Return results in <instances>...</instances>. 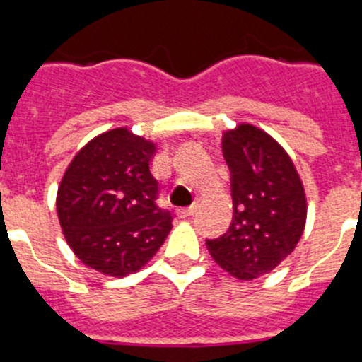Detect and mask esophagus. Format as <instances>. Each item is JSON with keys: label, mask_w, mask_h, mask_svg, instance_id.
<instances>
[{"label": "esophagus", "mask_w": 362, "mask_h": 362, "mask_svg": "<svg viewBox=\"0 0 362 362\" xmlns=\"http://www.w3.org/2000/svg\"><path fill=\"white\" fill-rule=\"evenodd\" d=\"M194 213H197V205H191V207H184V209H178V216H180V218L193 216Z\"/></svg>", "instance_id": "obj_1"}]
</instances>
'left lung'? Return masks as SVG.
Returning a JSON list of instances; mask_svg holds the SVG:
<instances>
[{"label": "left lung", "mask_w": 362, "mask_h": 362, "mask_svg": "<svg viewBox=\"0 0 362 362\" xmlns=\"http://www.w3.org/2000/svg\"><path fill=\"white\" fill-rule=\"evenodd\" d=\"M233 221L207 240L214 262L243 281L274 270L296 249L307 221V197L288 153L263 129L238 124L223 133Z\"/></svg>", "instance_id": "obj_1"}]
</instances>
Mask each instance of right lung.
Returning a JSON list of instances; mask_svg holds the SVG:
<instances>
[{
  "label": "right lung",
  "mask_w": 362,
  "mask_h": 362,
  "mask_svg": "<svg viewBox=\"0 0 362 362\" xmlns=\"http://www.w3.org/2000/svg\"><path fill=\"white\" fill-rule=\"evenodd\" d=\"M157 146L128 128L92 139L66 168L57 189V216L77 258L113 278L133 274L155 256L171 230L157 205L149 171Z\"/></svg>",
  "instance_id": "add662e5"
}]
</instances>
